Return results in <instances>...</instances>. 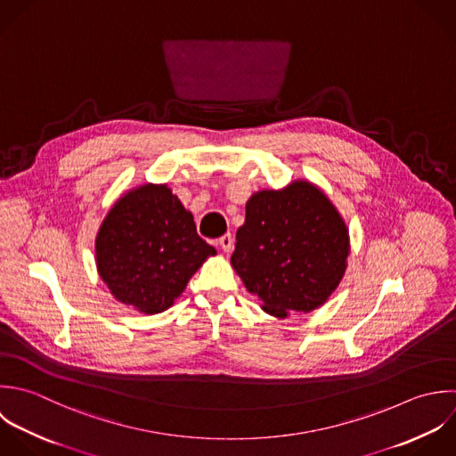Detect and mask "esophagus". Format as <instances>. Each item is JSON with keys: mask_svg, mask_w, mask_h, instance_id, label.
Instances as JSON below:
<instances>
[{"mask_svg": "<svg viewBox=\"0 0 456 456\" xmlns=\"http://www.w3.org/2000/svg\"><path fill=\"white\" fill-rule=\"evenodd\" d=\"M218 245L222 247V250H224V252H231V250H232V245H234V238H232V234H231V232L224 234V236L218 240Z\"/></svg>", "mask_w": 456, "mask_h": 456, "instance_id": "1", "label": "esophagus"}]
</instances>
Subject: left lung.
<instances>
[{
	"label": "left lung",
	"instance_id": "1",
	"mask_svg": "<svg viewBox=\"0 0 456 456\" xmlns=\"http://www.w3.org/2000/svg\"><path fill=\"white\" fill-rule=\"evenodd\" d=\"M348 231L313 184L256 193L236 232L231 263L272 316L309 313L332 295L348 257Z\"/></svg>",
	"mask_w": 456,
	"mask_h": 456
}]
</instances>
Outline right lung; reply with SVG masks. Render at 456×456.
Masks as SVG:
<instances>
[{
	"label": "right lung",
	"mask_w": 456,
	"mask_h": 456,
	"mask_svg": "<svg viewBox=\"0 0 456 456\" xmlns=\"http://www.w3.org/2000/svg\"><path fill=\"white\" fill-rule=\"evenodd\" d=\"M95 254L99 275L118 302L158 314L216 250L197 234L191 213L167 186L143 184L111 208Z\"/></svg>",
	"instance_id": "obj_1"
}]
</instances>
